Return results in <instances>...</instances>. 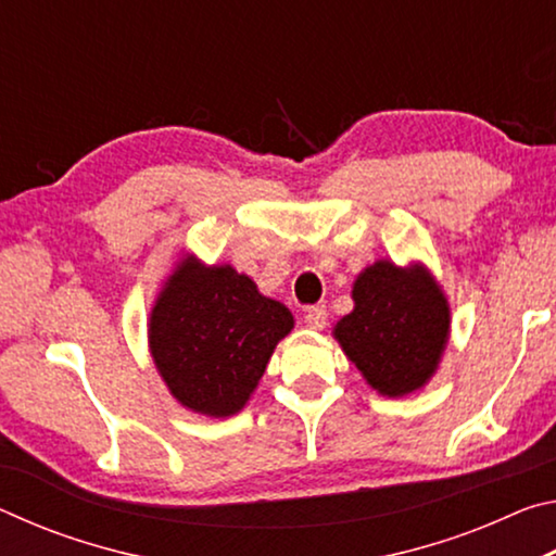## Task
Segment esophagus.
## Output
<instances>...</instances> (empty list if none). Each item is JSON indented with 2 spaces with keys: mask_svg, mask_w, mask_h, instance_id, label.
I'll list each match as a JSON object with an SVG mask.
<instances>
[{
  "mask_svg": "<svg viewBox=\"0 0 556 556\" xmlns=\"http://www.w3.org/2000/svg\"><path fill=\"white\" fill-rule=\"evenodd\" d=\"M304 324L306 328H312V331H321L328 324V312L324 304H316V306H308L306 314H304Z\"/></svg>",
  "mask_w": 556,
  "mask_h": 556,
  "instance_id": "34e87169",
  "label": "esophagus"
}]
</instances>
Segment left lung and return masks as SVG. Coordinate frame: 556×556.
Instances as JSON below:
<instances>
[{"instance_id": "left-lung-1", "label": "left lung", "mask_w": 556, "mask_h": 556, "mask_svg": "<svg viewBox=\"0 0 556 556\" xmlns=\"http://www.w3.org/2000/svg\"><path fill=\"white\" fill-rule=\"evenodd\" d=\"M336 338L375 390L400 397L425 384L446 348L448 306L427 269L375 262L353 287Z\"/></svg>"}]
</instances>
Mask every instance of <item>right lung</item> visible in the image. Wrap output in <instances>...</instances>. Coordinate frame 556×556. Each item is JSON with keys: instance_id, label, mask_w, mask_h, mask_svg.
I'll return each mask as SVG.
<instances>
[{"instance_id": "add662e5", "label": "right lung", "mask_w": 556, "mask_h": 556, "mask_svg": "<svg viewBox=\"0 0 556 556\" xmlns=\"http://www.w3.org/2000/svg\"><path fill=\"white\" fill-rule=\"evenodd\" d=\"M294 318L232 267L186 260L159 296L149 343L159 372L184 407L230 417L265 372Z\"/></svg>"}]
</instances>
